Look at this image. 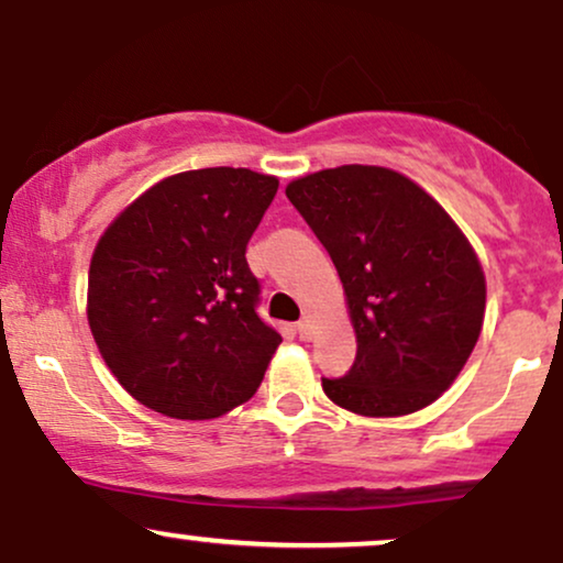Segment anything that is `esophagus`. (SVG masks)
<instances>
[{"label": "esophagus", "instance_id": "1", "mask_svg": "<svg viewBox=\"0 0 563 563\" xmlns=\"http://www.w3.org/2000/svg\"><path fill=\"white\" fill-rule=\"evenodd\" d=\"M296 333H299V339L301 341H309L312 339V318H309V314H303V318L296 322Z\"/></svg>", "mask_w": 563, "mask_h": 563}]
</instances>
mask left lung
<instances>
[{
	"label": "left lung",
	"instance_id": "left-lung-1",
	"mask_svg": "<svg viewBox=\"0 0 563 563\" xmlns=\"http://www.w3.org/2000/svg\"><path fill=\"white\" fill-rule=\"evenodd\" d=\"M294 209L339 269L357 357L322 378L360 416H407L431 405L474 352L484 273L448 211L402 174L349 164L286 187Z\"/></svg>",
	"mask_w": 563,
	"mask_h": 563
}]
</instances>
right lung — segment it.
<instances>
[{
  "label": "right lung",
  "instance_id": "right-lung-1",
  "mask_svg": "<svg viewBox=\"0 0 563 563\" xmlns=\"http://www.w3.org/2000/svg\"><path fill=\"white\" fill-rule=\"evenodd\" d=\"M277 192L251 169L174 174L121 211L89 264L87 318L137 402L219 418L260 389L280 333L256 312L245 245Z\"/></svg>",
  "mask_w": 563,
  "mask_h": 563
}]
</instances>
